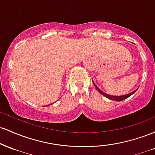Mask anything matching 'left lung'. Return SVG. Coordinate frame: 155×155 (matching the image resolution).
<instances>
[{"label":"left lung","instance_id":"8db88e82","mask_svg":"<svg viewBox=\"0 0 155 155\" xmlns=\"http://www.w3.org/2000/svg\"><path fill=\"white\" fill-rule=\"evenodd\" d=\"M94 85H95V87H96V89H97V91H98L99 92H100L101 94H102L103 95H104L105 97H107V98H108V99H110V100H112V101H123V100H124V99L127 98V97H129L130 96L132 95L133 94H134L135 92H136L137 91V90H138V89H137V90H135V91H133V92H130V93H129V94H127V95H121V96H113V95H107V94H106V93H105V92H104L103 91H101V90H100V89L97 88V86H96V85L95 84H94Z\"/></svg>","mask_w":155,"mask_h":155}]
</instances>
